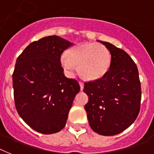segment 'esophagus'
<instances>
[{
  "instance_id": "1",
  "label": "esophagus",
  "mask_w": 154,
  "mask_h": 154,
  "mask_svg": "<svg viewBox=\"0 0 154 154\" xmlns=\"http://www.w3.org/2000/svg\"><path fill=\"white\" fill-rule=\"evenodd\" d=\"M79 85H80V87H81V90L82 91L84 88V83L83 82H81V81H79Z\"/></svg>"
}]
</instances>
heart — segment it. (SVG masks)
Listing matches in <instances>:
<instances>
[{
    "label": "heart",
    "instance_id": "1",
    "mask_svg": "<svg viewBox=\"0 0 154 154\" xmlns=\"http://www.w3.org/2000/svg\"><path fill=\"white\" fill-rule=\"evenodd\" d=\"M65 70L73 73L75 66H78L80 74L86 80L95 81L103 77L108 72L112 55L104 45L98 42H85L70 48L61 58Z\"/></svg>",
    "mask_w": 154,
    "mask_h": 154
}]
</instances>
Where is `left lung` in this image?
Instances as JSON below:
<instances>
[{"mask_svg": "<svg viewBox=\"0 0 154 154\" xmlns=\"http://www.w3.org/2000/svg\"><path fill=\"white\" fill-rule=\"evenodd\" d=\"M109 50L112 63L103 77L85 82L88 101L85 106L91 128L104 136L116 135L138 117L142 89L138 70L129 54L112 43L98 40Z\"/></svg>", "mask_w": 154, "mask_h": 154, "instance_id": "obj_1", "label": "left lung"}]
</instances>
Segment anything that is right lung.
I'll use <instances>...</instances> for the list:
<instances>
[{
	"label": "right lung",
	"instance_id": "right-lung-1",
	"mask_svg": "<svg viewBox=\"0 0 154 154\" xmlns=\"http://www.w3.org/2000/svg\"><path fill=\"white\" fill-rule=\"evenodd\" d=\"M73 43L57 35L30 43L17 57L12 74L15 106L30 127L44 134L66 126L75 96L77 80L63 73L61 55Z\"/></svg>",
	"mask_w": 154,
	"mask_h": 154
}]
</instances>
